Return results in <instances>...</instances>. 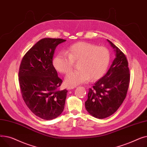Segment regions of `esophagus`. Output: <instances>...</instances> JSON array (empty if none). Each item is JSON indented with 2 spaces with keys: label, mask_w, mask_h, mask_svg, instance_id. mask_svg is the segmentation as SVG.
I'll use <instances>...</instances> for the list:
<instances>
[{
  "label": "esophagus",
  "mask_w": 147,
  "mask_h": 147,
  "mask_svg": "<svg viewBox=\"0 0 147 147\" xmlns=\"http://www.w3.org/2000/svg\"><path fill=\"white\" fill-rule=\"evenodd\" d=\"M76 86H69L67 87V89L68 90H71V89H73L74 88H76Z\"/></svg>",
  "instance_id": "obj_1"
}]
</instances>
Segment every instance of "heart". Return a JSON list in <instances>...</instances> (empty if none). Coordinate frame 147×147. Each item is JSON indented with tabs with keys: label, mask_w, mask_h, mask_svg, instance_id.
<instances>
[{
	"label": "heart",
	"mask_w": 147,
	"mask_h": 147,
	"mask_svg": "<svg viewBox=\"0 0 147 147\" xmlns=\"http://www.w3.org/2000/svg\"><path fill=\"white\" fill-rule=\"evenodd\" d=\"M79 59V69L71 71L65 77L68 85L86 83L90 78L93 80L101 78L109 65L110 53L104 46L79 42L71 45L67 52H59L53 59V65L57 71L66 74L72 69L74 61Z\"/></svg>",
	"instance_id": "b5f03b06"
}]
</instances>
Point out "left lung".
<instances>
[{"mask_svg": "<svg viewBox=\"0 0 147 147\" xmlns=\"http://www.w3.org/2000/svg\"><path fill=\"white\" fill-rule=\"evenodd\" d=\"M115 52V58L104 76L90 88L85 108L94 117L104 119L116 111L124 101L130 82L128 62L125 55L107 39Z\"/></svg>", "mask_w": 147, "mask_h": 147, "instance_id": "obj_1", "label": "left lung"}]
</instances>
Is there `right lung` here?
<instances>
[{"mask_svg":"<svg viewBox=\"0 0 147 147\" xmlns=\"http://www.w3.org/2000/svg\"><path fill=\"white\" fill-rule=\"evenodd\" d=\"M66 40L44 38L23 57L19 83L23 99L36 116L44 120L58 117L64 109L67 90H59L62 80L52 64L57 46Z\"/></svg>","mask_w":147,"mask_h":147,"instance_id":"add662e5","label":"right lung"}]
</instances>
